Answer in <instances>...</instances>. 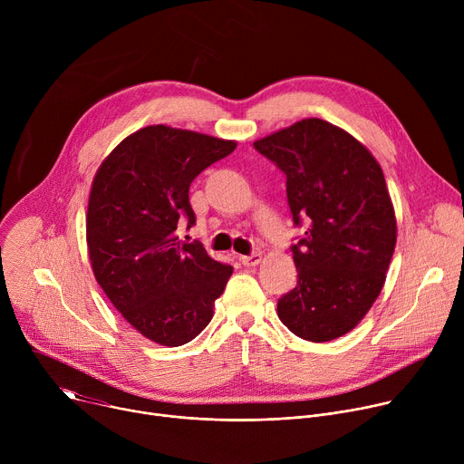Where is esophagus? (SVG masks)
Instances as JSON below:
<instances>
[{
    "mask_svg": "<svg viewBox=\"0 0 464 464\" xmlns=\"http://www.w3.org/2000/svg\"><path fill=\"white\" fill-rule=\"evenodd\" d=\"M262 260V255L260 253H251V255H242L240 256V262L244 264V266H247V268H253V266H256V264Z\"/></svg>",
    "mask_w": 464,
    "mask_h": 464,
    "instance_id": "obj_1",
    "label": "esophagus"
}]
</instances>
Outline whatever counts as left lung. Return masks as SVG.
<instances>
[{
    "label": "left lung",
    "mask_w": 464,
    "mask_h": 464,
    "mask_svg": "<svg viewBox=\"0 0 464 464\" xmlns=\"http://www.w3.org/2000/svg\"><path fill=\"white\" fill-rule=\"evenodd\" d=\"M253 147L286 174L297 285L277 303L283 324L303 340H336L380 295L396 244V218L382 167L349 131L303 119Z\"/></svg>",
    "instance_id": "1"
}]
</instances>
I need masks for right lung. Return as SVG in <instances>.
<instances>
[{"label":"right lung","instance_id":"1","mask_svg":"<svg viewBox=\"0 0 464 464\" xmlns=\"http://www.w3.org/2000/svg\"><path fill=\"white\" fill-rule=\"evenodd\" d=\"M235 141L154 124L122 140L99 167L86 240L97 283L140 334L165 347L194 340L213 319L233 268L200 242H181L192 179L229 156Z\"/></svg>","mask_w":464,"mask_h":464}]
</instances>
